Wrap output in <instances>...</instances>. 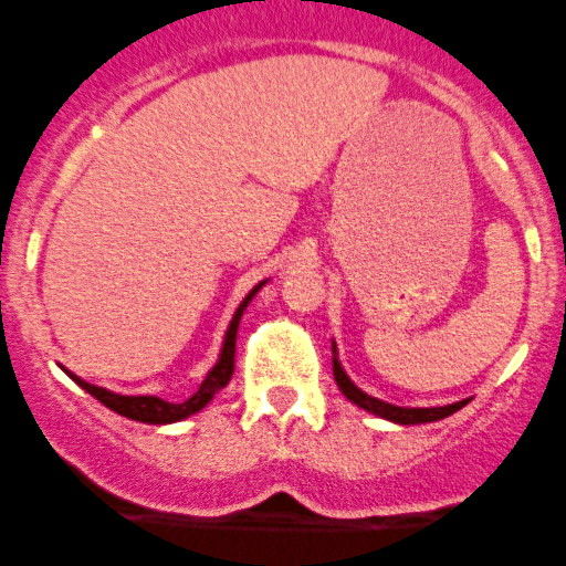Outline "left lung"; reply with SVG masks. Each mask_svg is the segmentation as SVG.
Listing matches in <instances>:
<instances>
[{
	"label": "left lung",
	"instance_id": "8db88e82",
	"mask_svg": "<svg viewBox=\"0 0 566 566\" xmlns=\"http://www.w3.org/2000/svg\"><path fill=\"white\" fill-rule=\"evenodd\" d=\"M331 353H334V380H336V386H339V391L345 394L353 405H358V408L367 410V413L380 416V419L394 421V424H427V421H441V419H447V416L458 413L460 408H465L468 405V399H460V402H452V405H438V408H399V405L384 402V399L361 391L350 378H347L345 367L339 364L336 342H331Z\"/></svg>",
	"mask_w": 566,
	"mask_h": 566
}]
</instances>
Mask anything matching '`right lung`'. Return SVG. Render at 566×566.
<instances>
[{
  "label": "right lung",
  "instance_id": "obj_1",
  "mask_svg": "<svg viewBox=\"0 0 566 566\" xmlns=\"http://www.w3.org/2000/svg\"><path fill=\"white\" fill-rule=\"evenodd\" d=\"M268 282V279H265ZM265 282L254 284V287L249 290L247 298L241 301V306L235 310V315L230 319V328H227L224 334V345H221V353H219V361L213 364V369H210L208 375H205L202 386H199L197 394H191V397L186 399V402H167V399L161 397H153V394H117V391H108L104 386H93L87 384V380H82L78 375L65 373L71 375V380H76L78 386H82L84 391L93 394L98 402H104L108 410H114V413L125 416V419H134V421H145V424H172V421H182L188 419V416L199 413V410L205 408V405L210 402V399L216 397L221 389H224L227 384H230L232 378V369H235V336H238V323H241L243 317V310L249 306V301L254 298L256 293H260V287H265Z\"/></svg>",
  "mask_w": 566,
  "mask_h": 566
}]
</instances>
